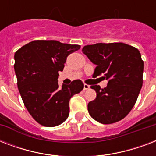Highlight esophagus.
<instances>
[{"label": "esophagus", "mask_w": 156, "mask_h": 156, "mask_svg": "<svg viewBox=\"0 0 156 156\" xmlns=\"http://www.w3.org/2000/svg\"><path fill=\"white\" fill-rule=\"evenodd\" d=\"M89 88H90V86L87 85V84H84V88H83V89H84V90H88Z\"/></svg>", "instance_id": "obj_1"}]
</instances>
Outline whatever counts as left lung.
Returning a JSON list of instances; mask_svg holds the SVG:
<instances>
[{
    "instance_id": "1",
    "label": "left lung",
    "mask_w": 156,
    "mask_h": 156,
    "mask_svg": "<svg viewBox=\"0 0 156 156\" xmlns=\"http://www.w3.org/2000/svg\"><path fill=\"white\" fill-rule=\"evenodd\" d=\"M83 52L96 66L93 77L103 75L108 81L104 89L90 87L96 91L87 106L90 116L102 124L121 121L133 108L143 86L140 52L123 43H98L84 46Z\"/></svg>"
}]
</instances>
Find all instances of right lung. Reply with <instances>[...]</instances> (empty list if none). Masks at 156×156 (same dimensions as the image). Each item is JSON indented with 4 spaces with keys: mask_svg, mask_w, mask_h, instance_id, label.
Listing matches in <instances>:
<instances>
[{
    "mask_svg": "<svg viewBox=\"0 0 156 156\" xmlns=\"http://www.w3.org/2000/svg\"><path fill=\"white\" fill-rule=\"evenodd\" d=\"M80 45L62 44L57 40H34L14 54V70L18 90L33 118L44 126L53 127L68 118L69 100L83 90L79 79L69 85L58 84L67 56Z\"/></svg>",
    "mask_w": 156,
    "mask_h": 156,
    "instance_id": "add662e5",
    "label": "right lung"
}]
</instances>
